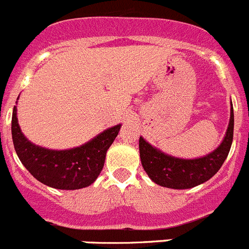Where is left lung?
Here are the masks:
<instances>
[{
	"instance_id": "8db88e82",
	"label": "left lung",
	"mask_w": 249,
	"mask_h": 249,
	"mask_svg": "<svg viewBox=\"0 0 249 249\" xmlns=\"http://www.w3.org/2000/svg\"><path fill=\"white\" fill-rule=\"evenodd\" d=\"M234 116L231 103V118L225 139L214 151L198 159H178L166 155L140 136L139 150L142 167L158 185L175 190L191 189L217 174L225 162L233 140Z\"/></svg>"
}]
</instances>
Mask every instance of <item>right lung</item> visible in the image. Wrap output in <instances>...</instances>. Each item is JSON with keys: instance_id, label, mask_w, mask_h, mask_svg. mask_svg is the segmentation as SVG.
<instances>
[{"instance_id": "obj_1", "label": "right lung", "mask_w": 249, "mask_h": 249, "mask_svg": "<svg viewBox=\"0 0 249 249\" xmlns=\"http://www.w3.org/2000/svg\"><path fill=\"white\" fill-rule=\"evenodd\" d=\"M122 125L107 129L79 147L49 150L36 146L24 138L17 122V109L12 113V140L19 160L33 178L59 190H78L91 185L103 170L107 151L119 134Z\"/></svg>"}]
</instances>
